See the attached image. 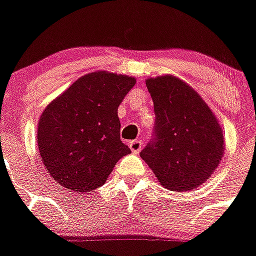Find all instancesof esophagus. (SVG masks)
I'll list each match as a JSON object with an SVG mask.
<instances>
[{
    "label": "esophagus",
    "instance_id": "obj_1",
    "mask_svg": "<svg viewBox=\"0 0 256 256\" xmlns=\"http://www.w3.org/2000/svg\"><path fill=\"white\" fill-rule=\"evenodd\" d=\"M128 146H130V149L132 153H139L142 148V142L140 139L132 140V142H128Z\"/></svg>",
    "mask_w": 256,
    "mask_h": 256
}]
</instances>
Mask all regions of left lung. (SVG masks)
<instances>
[{
	"mask_svg": "<svg viewBox=\"0 0 256 256\" xmlns=\"http://www.w3.org/2000/svg\"><path fill=\"white\" fill-rule=\"evenodd\" d=\"M156 114L153 138L140 156L171 191L198 188L212 176L223 156L222 128L199 94L182 80H146Z\"/></svg>",
	"mask_w": 256,
	"mask_h": 256,
	"instance_id": "left-lung-1",
	"label": "left lung"
}]
</instances>
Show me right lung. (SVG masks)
I'll return each instance as SVG.
<instances>
[{"label":"right lung","mask_w":256,"mask_h":256,"mask_svg":"<svg viewBox=\"0 0 256 256\" xmlns=\"http://www.w3.org/2000/svg\"><path fill=\"white\" fill-rule=\"evenodd\" d=\"M136 80L96 71L82 76L47 106L38 125V149L60 185L88 192L106 182L130 148L120 138L117 108Z\"/></svg>","instance_id":"obj_1"}]
</instances>
